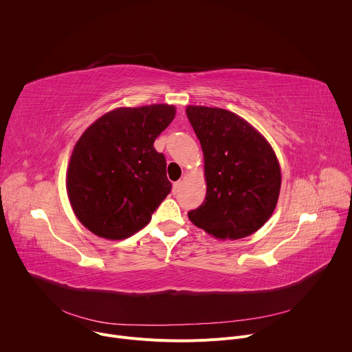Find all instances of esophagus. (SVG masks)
Listing matches in <instances>:
<instances>
[{
    "label": "esophagus",
    "mask_w": 352,
    "mask_h": 352,
    "mask_svg": "<svg viewBox=\"0 0 352 352\" xmlns=\"http://www.w3.org/2000/svg\"><path fill=\"white\" fill-rule=\"evenodd\" d=\"M181 186H182V182H181V181L174 182V185H173V192H174V193H178V192L181 190Z\"/></svg>",
    "instance_id": "34e87169"
}]
</instances>
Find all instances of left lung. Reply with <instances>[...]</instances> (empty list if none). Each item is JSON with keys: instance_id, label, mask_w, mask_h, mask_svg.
Segmentation results:
<instances>
[{"instance_id": "1", "label": "left lung", "mask_w": 352, "mask_h": 352, "mask_svg": "<svg viewBox=\"0 0 352 352\" xmlns=\"http://www.w3.org/2000/svg\"><path fill=\"white\" fill-rule=\"evenodd\" d=\"M188 120L205 157L206 197L188 213L220 239L256 232L273 214L281 171L269 142L243 118L213 107L188 106Z\"/></svg>"}]
</instances>
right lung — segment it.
Returning a JSON list of instances; mask_svg holds the SVG:
<instances>
[{
  "instance_id": "1",
  "label": "right lung",
  "mask_w": 352,
  "mask_h": 352,
  "mask_svg": "<svg viewBox=\"0 0 352 352\" xmlns=\"http://www.w3.org/2000/svg\"><path fill=\"white\" fill-rule=\"evenodd\" d=\"M175 107L116 109L76 142L67 190L78 220L93 234L124 239L148 224L171 190L166 157L153 143L171 124Z\"/></svg>"
}]
</instances>
